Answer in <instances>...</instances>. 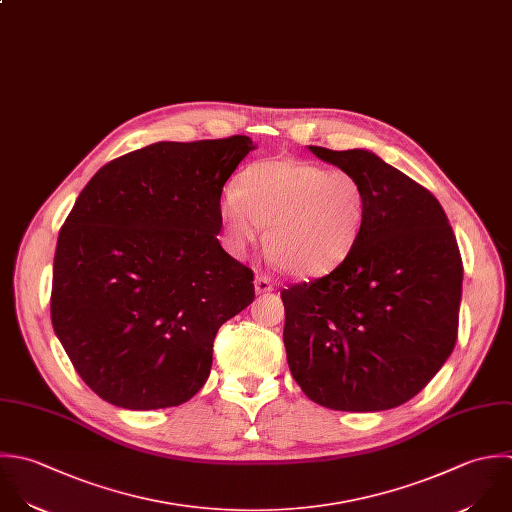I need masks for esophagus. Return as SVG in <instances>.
<instances>
[{"mask_svg":"<svg viewBox=\"0 0 512 512\" xmlns=\"http://www.w3.org/2000/svg\"><path fill=\"white\" fill-rule=\"evenodd\" d=\"M255 291H257L259 295L273 291L271 279H269V277H263V275H257V277H255Z\"/></svg>","mask_w":512,"mask_h":512,"instance_id":"obj_1","label":"esophagus"}]
</instances>
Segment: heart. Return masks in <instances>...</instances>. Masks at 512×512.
Here are the masks:
<instances>
[{
  "mask_svg": "<svg viewBox=\"0 0 512 512\" xmlns=\"http://www.w3.org/2000/svg\"><path fill=\"white\" fill-rule=\"evenodd\" d=\"M369 197L361 179L303 159H267L247 167L219 201L231 253L243 255L265 229V247L293 277H321L355 251Z\"/></svg>",
  "mask_w": 512,
  "mask_h": 512,
  "instance_id": "obj_1",
  "label": "heart"
}]
</instances>
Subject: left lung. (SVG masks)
<instances>
[{
  "mask_svg": "<svg viewBox=\"0 0 512 512\" xmlns=\"http://www.w3.org/2000/svg\"><path fill=\"white\" fill-rule=\"evenodd\" d=\"M309 151L357 175L369 209L345 263L281 291L289 369L327 409H395L425 389L455 349L459 245L437 197L373 151Z\"/></svg>",
  "mask_w": 512,
  "mask_h": 512,
  "instance_id": "left-lung-1",
  "label": "left lung"
}]
</instances>
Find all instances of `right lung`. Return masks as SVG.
Returning <instances> with one entry per match:
<instances>
[{
    "label": "right lung",
    "mask_w": 512,
    "mask_h": 512,
    "mask_svg": "<svg viewBox=\"0 0 512 512\" xmlns=\"http://www.w3.org/2000/svg\"><path fill=\"white\" fill-rule=\"evenodd\" d=\"M247 135L159 141L103 165L55 247L51 323L85 385L131 411L177 407L207 381L219 327L255 299L221 247L225 181Z\"/></svg>",
    "instance_id": "add662e5"
}]
</instances>
